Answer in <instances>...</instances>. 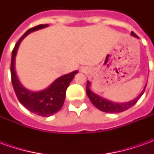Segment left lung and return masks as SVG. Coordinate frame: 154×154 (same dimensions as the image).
<instances>
[{
    "label": "left lung",
    "mask_w": 154,
    "mask_h": 154,
    "mask_svg": "<svg viewBox=\"0 0 154 154\" xmlns=\"http://www.w3.org/2000/svg\"><path fill=\"white\" fill-rule=\"evenodd\" d=\"M131 35L134 36V38H139V37L134 32H131ZM146 86H147V84L145 85L143 90L142 91V92L139 94L136 98H134L132 100H129L128 102H123V103L115 102V101L106 99V98H104V97H100L99 95L95 93L94 91L91 90V82L89 81H87V94L90 100L91 101V103L93 104L97 109H99V110H101V111H104V112H106V113H119V112H122V111H125V110L129 109L130 107L133 106L139 100V98L142 97V95L144 92Z\"/></svg>",
    "instance_id": "left-lung-1"
}]
</instances>
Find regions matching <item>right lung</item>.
Segmentation results:
<instances>
[{
  "mask_svg": "<svg viewBox=\"0 0 154 154\" xmlns=\"http://www.w3.org/2000/svg\"><path fill=\"white\" fill-rule=\"evenodd\" d=\"M48 26V25H37L25 32L16 43L12 51L11 64L12 85L19 101L30 112L43 117L53 116L57 113L58 110H60L65 100L67 88L74 78L75 75L78 72L77 71H74L70 73L61 76L54 81L53 83L50 84L47 88L41 91L29 90L19 80L15 70V57L20 44L29 34L41 29L46 28Z\"/></svg>",
  "mask_w": 154,
  "mask_h": 154,
  "instance_id": "add662e5",
  "label": "right lung"
}]
</instances>
